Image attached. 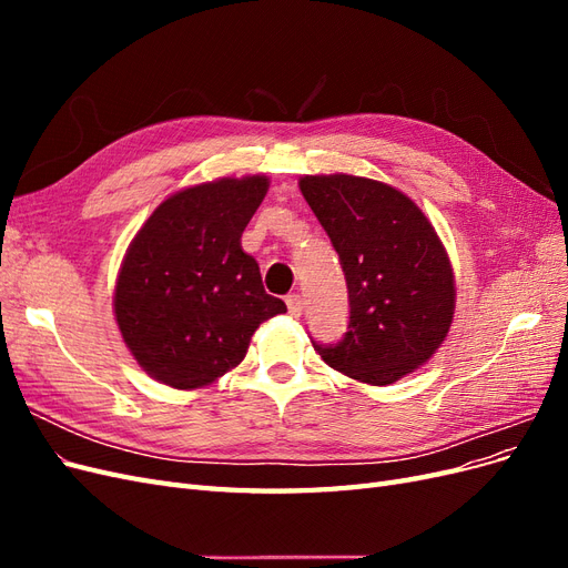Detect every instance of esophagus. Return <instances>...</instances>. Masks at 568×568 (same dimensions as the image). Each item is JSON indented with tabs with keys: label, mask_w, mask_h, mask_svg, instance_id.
I'll use <instances>...</instances> for the list:
<instances>
[{
	"label": "esophagus",
	"mask_w": 568,
	"mask_h": 568,
	"mask_svg": "<svg viewBox=\"0 0 568 568\" xmlns=\"http://www.w3.org/2000/svg\"><path fill=\"white\" fill-rule=\"evenodd\" d=\"M286 307H288V315L291 317H301L305 303H303V298L298 294H291V296H286Z\"/></svg>",
	"instance_id": "esophagus-1"
}]
</instances>
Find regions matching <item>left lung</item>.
I'll return each mask as SVG.
<instances>
[{"label": "left lung", "instance_id": "8db88e82", "mask_svg": "<svg viewBox=\"0 0 568 568\" xmlns=\"http://www.w3.org/2000/svg\"><path fill=\"white\" fill-rule=\"evenodd\" d=\"M301 192L329 234L348 284V332L313 341L322 359L386 386L422 367L450 332L455 274L432 222L398 189L355 175H305Z\"/></svg>", "mask_w": 568, "mask_h": 568}]
</instances>
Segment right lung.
<instances>
[{
	"mask_svg": "<svg viewBox=\"0 0 568 568\" xmlns=\"http://www.w3.org/2000/svg\"><path fill=\"white\" fill-rule=\"evenodd\" d=\"M267 186L265 175H248L182 189L132 239L113 311L125 346L156 382L180 390L217 382L246 357L257 326L286 313L242 248Z\"/></svg>",
	"mask_w": 568,
	"mask_h": 568,
	"instance_id": "obj_1",
	"label": "right lung"
}]
</instances>
